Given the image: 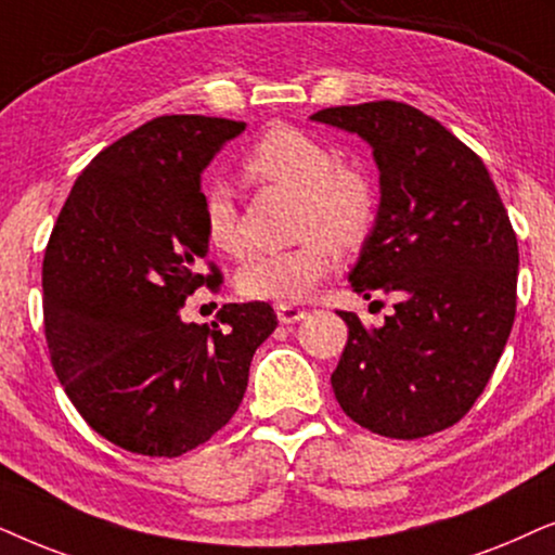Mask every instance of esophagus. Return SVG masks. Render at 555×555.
<instances>
[{
    "mask_svg": "<svg viewBox=\"0 0 555 555\" xmlns=\"http://www.w3.org/2000/svg\"><path fill=\"white\" fill-rule=\"evenodd\" d=\"M276 317L282 324H294V322L305 320L307 309H301L297 305H276Z\"/></svg>",
    "mask_w": 555,
    "mask_h": 555,
    "instance_id": "obj_1",
    "label": "esophagus"
}]
</instances>
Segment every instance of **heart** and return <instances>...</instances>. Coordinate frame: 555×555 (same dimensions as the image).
<instances>
[{
	"label": "heart",
	"instance_id": "b5f03b06",
	"mask_svg": "<svg viewBox=\"0 0 555 555\" xmlns=\"http://www.w3.org/2000/svg\"><path fill=\"white\" fill-rule=\"evenodd\" d=\"M248 180L299 192L297 235L301 243L276 254L250 256L238 271V289L250 299L292 305L305 299L335 266V248L354 250L378 220V182L363 162L337 159L324 139L279 124L243 157ZM203 223L220 254L243 250L241 216L233 190L212 182L203 192Z\"/></svg>",
	"mask_w": 555,
	"mask_h": 555
}]
</instances>
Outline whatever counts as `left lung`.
I'll use <instances>...</instances> for the list:
<instances>
[{
  "instance_id": "8db88e82",
  "label": "left lung",
  "mask_w": 555,
  "mask_h": 555,
  "mask_svg": "<svg viewBox=\"0 0 555 555\" xmlns=\"http://www.w3.org/2000/svg\"><path fill=\"white\" fill-rule=\"evenodd\" d=\"M312 118L373 146L380 210L350 282L365 299H396L380 330L339 312L337 403L388 439L444 431L475 405L515 322L518 238L500 192L467 144L409 103L330 106Z\"/></svg>"
}]
</instances>
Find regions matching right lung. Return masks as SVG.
<instances>
[{"label": "right lung", "instance_id": "right-lung-1", "mask_svg": "<svg viewBox=\"0 0 555 555\" xmlns=\"http://www.w3.org/2000/svg\"><path fill=\"white\" fill-rule=\"evenodd\" d=\"M243 121L157 116L95 154L42 258V317L57 380L86 424L142 456H182L238 411L256 347L276 330L266 301L184 324L208 261L201 172ZM209 271L203 272L202 266Z\"/></svg>", "mask_w": 555, "mask_h": 555}]
</instances>
